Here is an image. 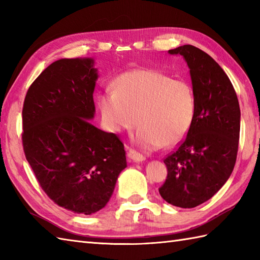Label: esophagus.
Returning a JSON list of instances; mask_svg holds the SVG:
<instances>
[{"label":"esophagus","mask_w":260,"mask_h":260,"mask_svg":"<svg viewBox=\"0 0 260 260\" xmlns=\"http://www.w3.org/2000/svg\"><path fill=\"white\" fill-rule=\"evenodd\" d=\"M127 157H128V159H131V161H133V162L145 161V156H143L142 154L137 153L134 150H129L128 152H127Z\"/></svg>","instance_id":"34e87169"}]
</instances>
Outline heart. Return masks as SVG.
<instances>
[{
    "label": "heart",
    "mask_w": 260,
    "mask_h": 260,
    "mask_svg": "<svg viewBox=\"0 0 260 260\" xmlns=\"http://www.w3.org/2000/svg\"><path fill=\"white\" fill-rule=\"evenodd\" d=\"M115 90L98 97L105 127L116 134L141 127L134 142L147 151L174 146L184 139L196 116V95L183 79L152 69H135L121 74Z\"/></svg>",
    "instance_id": "heart-1"
}]
</instances>
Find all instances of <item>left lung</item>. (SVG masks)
Returning <instances> with one entry per match:
<instances>
[{
  "mask_svg": "<svg viewBox=\"0 0 260 260\" xmlns=\"http://www.w3.org/2000/svg\"><path fill=\"white\" fill-rule=\"evenodd\" d=\"M169 53L185 60L197 108L186 139L164 159L168 178L158 191L172 206L194 208L211 199L233 173L240 108L228 76L208 53L191 45L171 49Z\"/></svg>",
  "mask_w": 260,
  "mask_h": 260,
  "instance_id": "left-lung-1",
  "label": "left lung"
}]
</instances>
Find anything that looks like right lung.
<instances>
[{
    "label": "right lung",
    "instance_id": "1",
    "mask_svg": "<svg viewBox=\"0 0 260 260\" xmlns=\"http://www.w3.org/2000/svg\"><path fill=\"white\" fill-rule=\"evenodd\" d=\"M92 58L59 59L33 81L22 110V142L42 190L58 206L92 214L112 197L127 167L123 143L95 117Z\"/></svg>",
    "mask_w": 260,
    "mask_h": 260
}]
</instances>
